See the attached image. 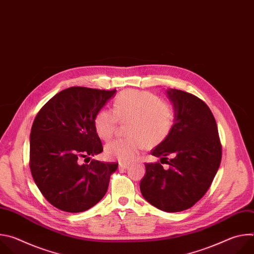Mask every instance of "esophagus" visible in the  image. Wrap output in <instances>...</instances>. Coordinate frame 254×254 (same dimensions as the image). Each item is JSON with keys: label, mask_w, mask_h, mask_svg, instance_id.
<instances>
[{"label": "esophagus", "mask_w": 254, "mask_h": 254, "mask_svg": "<svg viewBox=\"0 0 254 254\" xmlns=\"http://www.w3.org/2000/svg\"><path fill=\"white\" fill-rule=\"evenodd\" d=\"M119 167H120V169H124V170H127L129 166L128 165H126V164H120L119 165Z\"/></svg>", "instance_id": "34e87169"}]
</instances>
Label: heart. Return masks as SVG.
<instances>
[{
    "label": "heart",
    "mask_w": 254,
    "mask_h": 254,
    "mask_svg": "<svg viewBox=\"0 0 254 254\" xmlns=\"http://www.w3.org/2000/svg\"><path fill=\"white\" fill-rule=\"evenodd\" d=\"M119 121L127 123V138L107 143L104 154L107 159L130 163L146 146L152 148L163 142L173 125V111L163 99L149 91L130 89L118 95L114 111L101 110L94 119V127L103 140L114 137Z\"/></svg>",
    "instance_id": "obj_1"
}]
</instances>
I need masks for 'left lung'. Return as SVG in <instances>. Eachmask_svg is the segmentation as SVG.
Here are the masks:
<instances>
[{
  "instance_id": "1",
  "label": "left lung",
  "mask_w": 254,
  "mask_h": 254,
  "mask_svg": "<svg viewBox=\"0 0 254 254\" xmlns=\"http://www.w3.org/2000/svg\"><path fill=\"white\" fill-rule=\"evenodd\" d=\"M167 97L174 108V124L152 155L161 157V163L166 160L170 169L160 163L144 165L139 189L150 204L173 213L191 208L205 195L219 169L222 152L216 121L203 100L173 88L167 90Z\"/></svg>"
}]
</instances>
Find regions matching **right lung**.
<instances>
[{
  "label": "right lung",
  "instance_id": "right-lung-1",
  "mask_svg": "<svg viewBox=\"0 0 254 254\" xmlns=\"http://www.w3.org/2000/svg\"><path fill=\"white\" fill-rule=\"evenodd\" d=\"M117 90L74 86L54 95L38 113L30 133V169L36 185L54 207L83 212L105 195L117 163L90 160L102 152L94 127L98 112ZM88 158L89 164H81Z\"/></svg>",
  "mask_w": 254,
  "mask_h": 254
}]
</instances>
